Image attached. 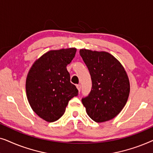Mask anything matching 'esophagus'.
I'll return each mask as SVG.
<instances>
[{"label": "esophagus", "instance_id": "34e87169", "mask_svg": "<svg viewBox=\"0 0 153 153\" xmlns=\"http://www.w3.org/2000/svg\"><path fill=\"white\" fill-rule=\"evenodd\" d=\"M76 88L78 89V91L80 92V91H81V85L80 84H79V85H76Z\"/></svg>", "mask_w": 153, "mask_h": 153}]
</instances>
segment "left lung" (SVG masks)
Returning a JSON list of instances; mask_svg holds the SVG:
<instances>
[{
	"label": "left lung",
	"instance_id": "8db88e82",
	"mask_svg": "<svg viewBox=\"0 0 153 153\" xmlns=\"http://www.w3.org/2000/svg\"><path fill=\"white\" fill-rule=\"evenodd\" d=\"M88 68L92 89L82 104L87 114L97 123H104L120 114L128 100L130 85L120 61L106 51L81 49L79 51Z\"/></svg>",
	"mask_w": 153,
	"mask_h": 153
}]
</instances>
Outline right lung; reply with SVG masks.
<instances>
[{
  "label": "right lung",
  "mask_w": 153,
  "mask_h": 153,
  "mask_svg": "<svg viewBox=\"0 0 153 153\" xmlns=\"http://www.w3.org/2000/svg\"><path fill=\"white\" fill-rule=\"evenodd\" d=\"M76 51V48L47 51L35 60L27 74V99L33 111L47 122L58 120L69 101L78 95L66 68Z\"/></svg>",
  "instance_id": "add662e5"
}]
</instances>
